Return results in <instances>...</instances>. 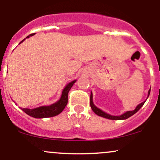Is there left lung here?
Returning <instances> with one entry per match:
<instances>
[{"label": "left lung", "mask_w": 160, "mask_h": 160, "mask_svg": "<svg viewBox=\"0 0 160 160\" xmlns=\"http://www.w3.org/2000/svg\"><path fill=\"white\" fill-rule=\"evenodd\" d=\"M150 90L148 91V96H149L150 95ZM148 99V98H147ZM146 99V100H147ZM146 100L144 101V102H142V103L139 104L137 106L136 108H135V109L134 110V111H127L126 112V113H124L123 114L120 115V116H112V115H110L108 114V113H105V112L102 111V110L99 109L96 107V106L94 104H93V101H92V93L91 92V95H90V106H91V108L93 112H94L95 113H96L98 116H100V117H104V118H106V119H109V120H126V119H128V117H132V116L135 114L136 112H138L140 110V108L142 107L143 105H144V104L145 103V102H146Z\"/></svg>", "instance_id": "obj_1"}]
</instances>
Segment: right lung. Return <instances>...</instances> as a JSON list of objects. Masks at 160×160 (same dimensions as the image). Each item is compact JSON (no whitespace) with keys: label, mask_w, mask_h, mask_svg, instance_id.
<instances>
[{"label":"right lung","mask_w":160,"mask_h":160,"mask_svg":"<svg viewBox=\"0 0 160 160\" xmlns=\"http://www.w3.org/2000/svg\"><path fill=\"white\" fill-rule=\"evenodd\" d=\"M34 34H32L30 35L27 36L26 38H30L31 36H33ZM25 40V38L24 40H22L20 42V43L22 42H23ZM77 80H73L71 82H69L68 84L65 86V87L64 88L63 91L62 92L61 98L58 102H56V103L51 104L49 106H41V107L34 108V109H28V108H22V110L26 113L28 115L31 116V117H34V118H46V117H55V116L59 114L61 112L65 109V106L68 104V95L71 89V88L72 87V86L74 85V83L76 82Z\"/></svg>","instance_id":"1"}]
</instances>
